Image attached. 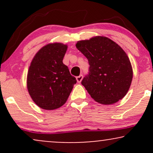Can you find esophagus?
Listing matches in <instances>:
<instances>
[{
  "label": "esophagus",
  "instance_id": "obj_1",
  "mask_svg": "<svg viewBox=\"0 0 153 153\" xmlns=\"http://www.w3.org/2000/svg\"><path fill=\"white\" fill-rule=\"evenodd\" d=\"M82 75H80L79 76L76 77V80L78 83H80V82L82 81Z\"/></svg>",
  "mask_w": 153,
  "mask_h": 153
}]
</instances>
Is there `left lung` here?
<instances>
[{"mask_svg":"<svg viewBox=\"0 0 153 153\" xmlns=\"http://www.w3.org/2000/svg\"><path fill=\"white\" fill-rule=\"evenodd\" d=\"M76 48L90 65L81 83L96 102L110 105L127 94L133 77L127 54L115 42L103 36L78 41Z\"/></svg>","mask_w":153,"mask_h":153,"instance_id":"left-lung-1","label":"left lung"}]
</instances>
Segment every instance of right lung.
Listing matches in <instances>:
<instances>
[{"instance_id": "1", "label": "right lung", "mask_w": 153, "mask_h": 153, "mask_svg": "<svg viewBox=\"0 0 153 153\" xmlns=\"http://www.w3.org/2000/svg\"><path fill=\"white\" fill-rule=\"evenodd\" d=\"M68 45L50 43L42 47L31 60L26 85L31 99L39 107L54 110L66 103L76 79L62 60Z\"/></svg>"}]
</instances>
